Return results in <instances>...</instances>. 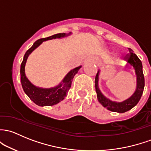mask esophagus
<instances>
[{"mask_svg":"<svg viewBox=\"0 0 151 151\" xmlns=\"http://www.w3.org/2000/svg\"><path fill=\"white\" fill-rule=\"evenodd\" d=\"M90 61H92V62H93V63H96L97 62L96 58H94V57H91V58H90Z\"/></svg>","mask_w":151,"mask_h":151,"instance_id":"obj_1","label":"esophagus"}]
</instances>
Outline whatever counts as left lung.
<instances>
[{
    "label": "left lung",
    "mask_w": 151,
    "mask_h": 151,
    "mask_svg": "<svg viewBox=\"0 0 151 151\" xmlns=\"http://www.w3.org/2000/svg\"><path fill=\"white\" fill-rule=\"evenodd\" d=\"M129 53L126 55L125 59L128 61L130 65L134 68L136 75H137V88L135 92L129 98H128L126 101H123L122 103L114 102V101H110L109 99L106 98L101 92L100 91L98 85V74L99 71L97 73L96 76V90L97 93V98L98 101L103 106L109 111H111L114 112H118V113H124L132 109L134 106H135L139 102L142 93H143L144 86H145V78H144V74L142 72V62L139 60V58L137 56L135 53H133V50L131 48H128Z\"/></svg>",
    "instance_id": "obj_1"
}]
</instances>
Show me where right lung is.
<instances>
[{
	"instance_id": "obj_1",
	"label": "right lung",
	"mask_w": 151,
	"mask_h": 151,
	"mask_svg": "<svg viewBox=\"0 0 151 151\" xmlns=\"http://www.w3.org/2000/svg\"><path fill=\"white\" fill-rule=\"evenodd\" d=\"M68 35H70V33ZM67 35L66 33H58V34L53 35L45 38H41L37 40L35 42L33 45L29 50H27L26 53L24 56V59L21 64V69H20V74H21V83L23 88L24 93L27 95L28 97L35 103V104L40 106H53V105L58 104L64 99V98L67 96L69 89L71 88V82H72L73 78L74 75L77 73L81 66L75 68L69 71L67 75L65 77L63 80V83L60 84L57 87L50 89H42L39 88L34 86L25 76L24 73V66L26 63L27 59L28 56L35 49L37 46H39L43 41L47 40L55 39V38H61L65 37ZM64 85L63 86V85Z\"/></svg>"
}]
</instances>
